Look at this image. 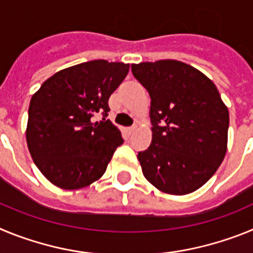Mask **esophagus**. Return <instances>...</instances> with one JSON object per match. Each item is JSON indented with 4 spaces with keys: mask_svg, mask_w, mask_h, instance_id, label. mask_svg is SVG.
<instances>
[{
    "mask_svg": "<svg viewBox=\"0 0 253 253\" xmlns=\"http://www.w3.org/2000/svg\"><path fill=\"white\" fill-rule=\"evenodd\" d=\"M137 130V126H135V125H133V126H130V128H128V133L129 134H131V133H134V131Z\"/></svg>",
    "mask_w": 253,
    "mask_h": 253,
    "instance_id": "esophagus-1",
    "label": "esophagus"
}]
</instances>
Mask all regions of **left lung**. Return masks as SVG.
<instances>
[{
    "label": "left lung",
    "instance_id": "left-lung-1",
    "mask_svg": "<svg viewBox=\"0 0 253 253\" xmlns=\"http://www.w3.org/2000/svg\"><path fill=\"white\" fill-rule=\"evenodd\" d=\"M131 72L151 96L152 143L138 153L143 175L163 193H193L227 152L229 113L218 88L178 60L131 64Z\"/></svg>",
    "mask_w": 253,
    "mask_h": 253
}]
</instances>
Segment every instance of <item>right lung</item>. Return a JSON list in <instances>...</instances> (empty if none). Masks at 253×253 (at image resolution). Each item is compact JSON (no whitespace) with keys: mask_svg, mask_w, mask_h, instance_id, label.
<instances>
[{"mask_svg":"<svg viewBox=\"0 0 253 253\" xmlns=\"http://www.w3.org/2000/svg\"><path fill=\"white\" fill-rule=\"evenodd\" d=\"M129 72V64L90 60L62 69L33 95L26 142L40 172L64 190L99 180L122 133L106 119L109 97ZM102 115L100 122L95 116Z\"/></svg>","mask_w":253,"mask_h":253,"instance_id":"1","label":"right lung"}]
</instances>
